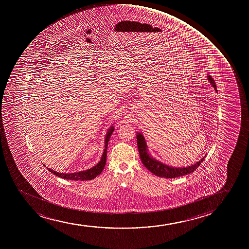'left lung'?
Masks as SVG:
<instances>
[{
  "label": "left lung",
  "instance_id": "8db88e82",
  "mask_svg": "<svg viewBox=\"0 0 249 249\" xmlns=\"http://www.w3.org/2000/svg\"><path fill=\"white\" fill-rule=\"evenodd\" d=\"M208 79L210 80V84H212L213 89L217 91L216 84L214 80L213 79L211 76H208ZM137 146H138V151L140 154L141 160L143 165L151 171V173L154 174L155 176H159V177H164V178H177L179 176H185L189 174L192 173L196 171V169L200 165L202 161L204 160V158H202L200 160H198L196 164L186 166V167L177 168L170 166V165H165L160 162L157 160L154 159L151 155L148 153L147 150V145L145 143V138L143 137L142 133H137Z\"/></svg>",
  "mask_w": 249,
  "mask_h": 249
}]
</instances>
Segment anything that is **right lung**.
Here are the masks:
<instances>
[{
    "label": "right lung",
    "mask_w": 249,
    "mask_h": 249,
    "mask_svg": "<svg viewBox=\"0 0 249 249\" xmlns=\"http://www.w3.org/2000/svg\"><path fill=\"white\" fill-rule=\"evenodd\" d=\"M114 131V126H110L108 131L107 132L106 138H105V149H104L103 156L101 157L100 161L93 167L90 168L86 171H79V172H74V173H59L57 171H53L50 168H47L48 171L53 173V175L63 178L65 179H70V180H77V181H84V180H90V179H94L98 175H100L101 172L103 171L105 165H106L107 160V144H108L109 139L111 137L112 132Z\"/></svg>",
    "instance_id": "1"
}]
</instances>
